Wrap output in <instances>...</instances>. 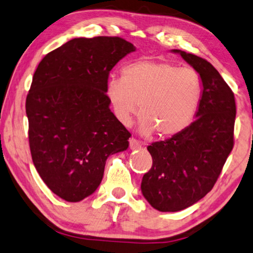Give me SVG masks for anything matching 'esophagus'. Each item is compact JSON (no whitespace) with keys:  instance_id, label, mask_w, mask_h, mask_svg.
Masks as SVG:
<instances>
[{"instance_id":"1","label":"esophagus","mask_w":253,"mask_h":253,"mask_svg":"<svg viewBox=\"0 0 253 253\" xmlns=\"http://www.w3.org/2000/svg\"><path fill=\"white\" fill-rule=\"evenodd\" d=\"M129 147H130V149H132V150L139 149V148H141V142L138 141V140L134 139V138H130L129 139Z\"/></svg>"}]
</instances>
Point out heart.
<instances>
[{
	"mask_svg": "<svg viewBox=\"0 0 253 253\" xmlns=\"http://www.w3.org/2000/svg\"><path fill=\"white\" fill-rule=\"evenodd\" d=\"M106 95L121 123H130L139 104L140 131L169 137L192 122L203 97V79L193 68L139 60L123 67L121 78L108 80Z\"/></svg>",
	"mask_w": 253,
	"mask_h": 253,
	"instance_id": "b5f03b06",
	"label": "heart"
}]
</instances>
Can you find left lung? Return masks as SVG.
<instances>
[{
	"label": "left lung",
	"mask_w": 253,
	"mask_h": 253,
	"mask_svg": "<svg viewBox=\"0 0 253 253\" xmlns=\"http://www.w3.org/2000/svg\"><path fill=\"white\" fill-rule=\"evenodd\" d=\"M200 73L203 97L197 120L172 138L147 149L153 166L142 177L141 191L159 211H178L196 204L215 185L234 146L235 98L207 60L173 49Z\"/></svg>",
	"instance_id": "1"
}]
</instances>
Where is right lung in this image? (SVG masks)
I'll use <instances>...</instances> for the list:
<instances>
[{"instance_id": "1", "label": "right lung", "mask_w": 253, "mask_h": 253, "mask_svg": "<svg viewBox=\"0 0 253 253\" xmlns=\"http://www.w3.org/2000/svg\"><path fill=\"white\" fill-rule=\"evenodd\" d=\"M121 37L75 38L46 54L26 99L29 147L49 190L78 203L96 191L110 155L129 147L130 132L110 110V71L134 52Z\"/></svg>"}]
</instances>
